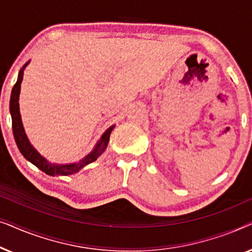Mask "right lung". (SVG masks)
Masks as SVG:
<instances>
[{
	"label": "right lung",
	"mask_w": 252,
	"mask_h": 252,
	"mask_svg": "<svg viewBox=\"0 0 252 252\" xmlns=\"http://www.w3.org/2000/svg\"><path fill=\"white\" fill-rule=\"evenodd\" d=\"M30 62L31 61L26 62V63L24 64V66L20 68L18 73V79H17L15 86H13L11 91V97H10V115H11L12 119V132L13 136H15L17 147H18L19 151L27 160L31 161L33 165H35L37 168H40L41 171L44 172V173L48 175H53V177H55V175H70L77 173V172L80 171L81 168H84L85 166H87L88 164L95 161L103 153H104L106 147H108L110 134H111L112 129L115 128V125L109 127V128L102 134L101 139H99L98 142L95 144L94 149H93L87 156H85L82 159L77 161V163L56 164L51 163V161L48 160L47 158H44L42 155L32 146V143L30 142L29 137H27L25 133V129H24L22 116H20L19 110L20 85H22L23 81L24 70H25L27 65L30 64Z\"/></svg>",
	"instance_id": "right-lung-1"
}]
</instances>
